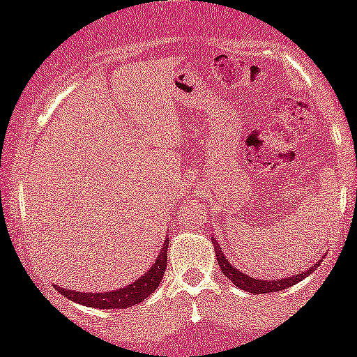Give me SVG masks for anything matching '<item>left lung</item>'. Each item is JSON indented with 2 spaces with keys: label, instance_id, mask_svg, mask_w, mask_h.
Wrapping results in <instances>:
<instances>
[{
  "label": "left lung",
  "instance_id": "1",
  "mask_svg": "<svg viewBox=\"0 0 357 357\" xmlns=\"http://www.w3.org/2000/svg\"><path fill=\"white\" fill-rule=\"evenodd\" d=\"M211 241H213V245H215L216 260H218V265H220L221 272H223V275L230 278V280L236 287H238V289L247 290V292L253 294V296H257V294L278 292V290H284V289H287V287L296 285L297 282L304 280L307 275H310V273H312L314 270L317 268V265H321V261H315L312 267L307 268L305 272L296 273V275H292V277L278 278V280H258V278L248 277L247 273L240 272L238 268L233 267L230 261H228V258L223 255V252H221V248H220V245H218V240L213 238V236H211Z\"/></svg>",
  "mask_w": 357,
  "mask_h": 357
}]
</instances>
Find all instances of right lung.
Here are the masks:
<instances>
[{
  "label": "right lung",
  "instance_id": "1",
  "mask_svg": "<svg viewBox=\"0 0 357 357\" xmlns=\"http://www.w3.org/2000/svg\"><path fill=\"white\" fill-rule=\"evenodd\" d=\"M167 243L169 240L166 238L165 245H162L161 252H159L158 258H155L154 265L151 267L144 275H141L136 282L129 284L122 289H116L112 292H79V290L70 289H61V287L55 285L56 292L65 296L70 301L77 302V304L96 307V309H127L136 304H141L147 296L154 292L161 284L162 275H165L167 267Z\"/></svg>",
  "mask_w": 357,
  "mask_h": 357
}]
</instances>
